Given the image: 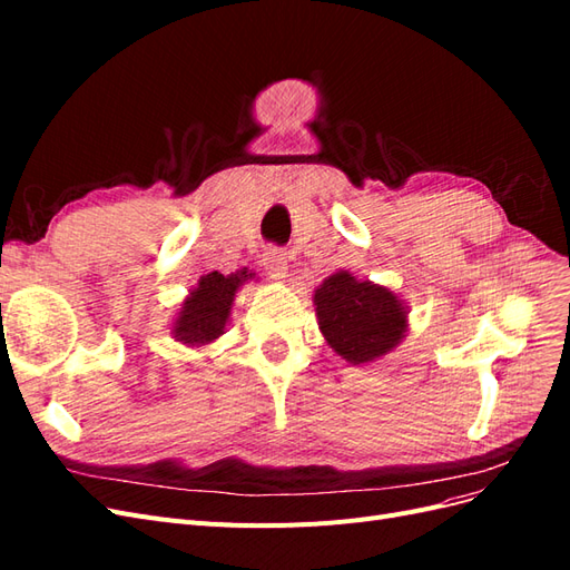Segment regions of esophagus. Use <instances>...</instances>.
Here are the masks:
<instances>
[{
	"mask_svg": "<svg viewBox=\"0 0 570 570\" xmlns=\"http://www.w3.org/2000/svg\"><path fill=\"white\" fill-rule=\"evenodd\" d=\"M264 268L275 281L287 278V256L281 249H268L264 254Z\"/></svg>",
	"mask_w": 570,
	"mask_h": 570,
	"instance_id": "1",
	"label": "esophagus"
}]
</instances>
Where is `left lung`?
I'll use <instances>...</instances> for the list:
<instances>
[{"instance_id":"8db88e82","label":"left lung","mask_w":570,"mask_h":570,"mask_svg":"<svg viewBox=\"0 0 570 570\" xmlns=\"http://www.w3.org/2000/svg\"><path fill=\"white\" fill-rule=\"evenodd\" d=\"M318 327L333 352L361 366L390 354L406 337L409 308L385 285L337 271L314 289Z\"/></svg>"}]
</instances>
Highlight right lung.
<instances>
[{"label":"right lung","instance_id":"right-lung-1","mask_svg":"<svg viewBox=\"0 0 570 570\" xmlns=\"http://www.w3.org/2000/svg\"><path fill=\"white\" fill-rule=\"evenodd\" d=\"M254 278L247 268L223 275L218 271L206 273L197 287L189 289L183 299L176 321L170 325V335L187 347H206L226 333L230 308L237 289Z\"/></svg>","mask_w":570,"mask_h":570}]
</instances>
